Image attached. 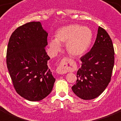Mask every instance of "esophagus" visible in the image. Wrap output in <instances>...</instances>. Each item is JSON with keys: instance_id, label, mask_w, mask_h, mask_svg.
Wrapping results in <instances>:
<instances>
[{"instance_id": "obj_1", "label": "esophagus", "mask_w": 121, "mask_h": 121, "mask_svg": "<svg viewBox=\"0 0 121 121\" xmlns=\"http://www.w3.org/2000/svg\"><path fill=\"white\" fill-rule=\"evenodd\" d=\"M68 58H65L61 60V62L60 63V65L56 69V71L58 74H63L67 73L68 69Z\"/></svg>"}]
</instances>
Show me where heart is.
<instances>
[{"mask_svg":"<svg viewBox=\"0 0 121 121\" xmlns=\"http://www.w3.org/2000/svg\"><path fill=\"white\" fill-rule=\"evenodd\" d=\"M93 33L90 28L79 25H69L59 28L55 38L49 41L54 50L60 49V44L66 43L68 53L72 56H79L86 52L91 45Z\"/></svg>","mask_w":121,"mask_h":121,"instance_id":"1","label":"heart"}]
</instances>
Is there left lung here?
I'll use <instances>...</instances> for the list:
<instances>
[{
  "instance_id": "1",
  "label": "left lung",
  "mask_w": 121,
  "mask_h": 121,
  "mask_svg": "<svg viewBox=\"0 0 121 121\" xmlns=\"http://www.w3.org/2000/svg\"><path fill=\"white\" fill-rule=\"evenodd\" d=\"M81 67L77 71L73 93L82 99H93L99 96L111 81L114 65V50L111 38L99 26L91 50L81 58Z\"/></svg>"
}]
</instances>
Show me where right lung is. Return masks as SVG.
<instances>
[{"mask_svg":"<svg viewBox=\"0 0 121 121\" xmlns=\"http://www.w3.org/2000/svg\"><path fill=\"white\" fill-rule=\"evenodd\" d=\"M47 37L40 22H31L18 26L8 43L6 62L13 87L30 101L46 98L55 81L47 65Z\"/></svg>","mask_w":121,"mask_h":121,"instance_id":"right-lung-1","label":"right lung"}]
</instances>
